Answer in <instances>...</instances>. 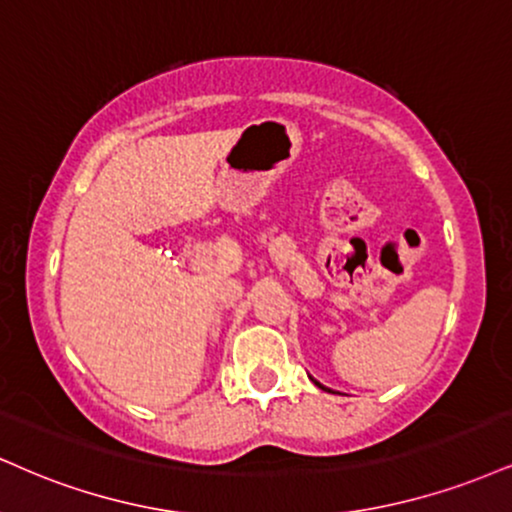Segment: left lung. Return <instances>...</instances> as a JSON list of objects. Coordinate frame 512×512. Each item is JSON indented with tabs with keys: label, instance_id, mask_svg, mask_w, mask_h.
I'll return each mask as SVG.
<instances>
[{
	"label": "left lung",
	"instance_id": "left-lung-1",
	"mask_svg": "<svg viewBox=\"0 0 512 512\" xmlns=\"http://www.w3.org/2000/svg\"><path fill=\"white\" fill-rule=\"evenodd\" d=\"M312 381H315V386H319V389H322V391H331V389H326V386H322V384H319V381L315 379V377H310Z\"/></svg>",
	"mask_w": 512,
	"mask_h": 512
}]
</instances>
